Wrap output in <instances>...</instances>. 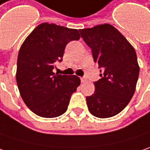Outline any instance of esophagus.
<instances>
[{"label": "esophagus", "mask_w": 150, "mask_h": 150, "mask_svg": "<svg viewBox=\"0 0 150 150\" xmlns=\"http://www.w3.org/2000/svg\"><path fill=\"white\" fill-rule=\"evenodd\" d=\"M81 83L86 82V77H81Z\"/></svg>", "instance_id": "esophagus-1"}]
</instances>
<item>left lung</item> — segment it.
<instances>
[{
	"label": "left lung",
	"mask_w": 150,
	"mask_h": 150,
	"mask_svg": "<svg viewBox=\"0 0 150 150\" xmlns=\"http://www.w3.org/2000/svg\"><path fill=\"white\" fill-rule=\"evenodd\" d=\"M79 31L101 73V79L94 82V94L86 96L88 109L99 118L113 117L127 107L134 94L139 74L136 52L110 24Z\"/></svg>",
	"instance_id": "obj_1"
}]
</instances>
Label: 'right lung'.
<instances>
[{"mask_svg":"<svg viewBox=\"0 0 150 150\" xmlns=\"http://www.w3.org/2000/svg\"><path fill=\"white\" fill-rule=\"evenodd\" d=\"M78 39L77 29L44 23L23 42L17 57L16 83L23 101L38 116L50 118L66 112L81 80L53 69L56 62L62 61L65 46Z\"/></svg>","mask_w":150,"mask_h":150,"instance_id":"1","label":"right lung"}]
</instances>
